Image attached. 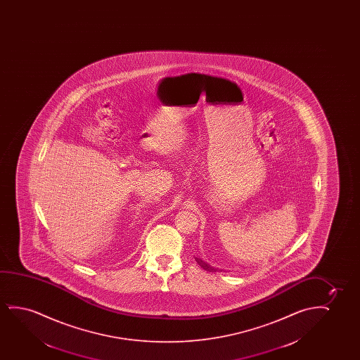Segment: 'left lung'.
Here are the masks:
<instances>
[{
    "instance_id": "left-lung-1",
    "label": "left lung",
    "mask_w": 360,
    "mask_h": 360,
    "mask_svg": "<svg viewBox=\"0 0 360 360\" xmlns=\"http://www.w3.org/2000/svg\"><path fill=\"white\" fill-rule=\"evenodd\" d=\"M195 261H197L198 264H199V266H202V268H204V269H205V271H214V268H212V266H209V264H207V263H205V262L202 261V259H200V258H195Z\"/></svg>"
}]
</instances>
